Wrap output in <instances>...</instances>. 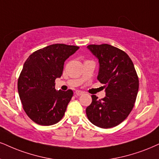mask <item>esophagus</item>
Segmentation results:
<instances>
[{
    "instance_id": "esophagus-1",
    "label": "esophagus",
    "mask_w": 159,
    "mask_h": 159,
    "mask_svg": "<svg viewBox=\"0 0 159 159\" xmlns=\"http://www.w3.org/2000/svg\"><path fill=\"white\" fill-rule=\"evenodd\" d=\"M75 93H76V95H77V96H81V95L83 94V92L80 91V90H77V91H76Z\"/></svg>"
}]
</instances>
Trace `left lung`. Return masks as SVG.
<instances>
[{"mask_svg": "<svg viewBox=\"0 0 159 159\" xmlns=\"http://www.w3.org/2000/svg\"><path fill=\"white\" fill-rule=\"evenodd\" d=\"M88 48L98 58L97 80L105 84L106 97L92 102L86 115L92 124L111 128L120 124L134 108L139 91V77L132 60L124 51L108 44L89 45Z\"/></svg>", "mask_w": 159, "mask_h": 159, "instance_id": "obj_1", "label": "left lung"}]
</instances>
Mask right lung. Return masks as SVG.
I'll return each mask as SVG.
<instances>
[{"label":"right lung","mask_w":159,"mask_h":159,"mask_svg":"<svg viewBox=\"0 0 159 159\" xmlns=\"http://www.w3.org/2000/svg\"><path fill=\"white\" fill-rule=\"evenodd\" d=\"M79 48L52 44L33 52L25 60L17 89L23 110L34 122L48 126L63 117L73 91H56L54 83L62 76L64 62Z\"/></svg>","instance_id":"1"}]
</instances>
